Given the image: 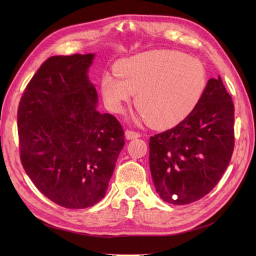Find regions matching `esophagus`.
<instances>
[{
  "instance_id": "1",
  "label": "esophagus",
  "mask_w": 256,
  "mask_h": 256,
  "mask_svg": "<svg viewBox=\"0 0 256 256\" xmlns=\"http://www.w3.org/2000/svg\"><path fill=\"white\" fill-rule=\"evenodd\" d=\"M125 136L127 140H132V138H140L141 134L140 132H136V131H132V130H126L125 131Z\"/></svg>"
}]
</instances>
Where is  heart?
I'll list each match as a JSON object with an SVG mask.
<instances>
[{
    "mask_svg": "<svg viewBox=\"0 0 256 256\" xmlns=\"http://www.w3.org/2000/svg\"><path fill=\"white\" fill-rule=\"evenodd\" d=\"M102 80L106 106L122 113L136 92L140 118L157 128L177 125L196 109L206 88L202 62L175 50H152L122 58Z\"/></svg>",
    "mask_w": 256,
    "mask_h": 256,
    "instance_id": "1",
    "label": "heart"
}]
</instances>
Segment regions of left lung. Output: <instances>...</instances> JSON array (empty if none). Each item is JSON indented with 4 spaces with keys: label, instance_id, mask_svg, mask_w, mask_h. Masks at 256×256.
<instances>
[{
    "label": "left lung",
    "instance_id": "left-lung-1",
    "mask_svg": "<svg viewBox=\"0 0 256 256\" xmlns=\"http://www.w3.org/2000/svg\"><path fill=\"white\" fill-rule=\"evenodd\" d=\"M234 150V104L218 79L175 127L150 138L154 188L166 203L186 205L208 194L221 180Z\"/></svg>",
    "mask_w": 256,
    "mask_h": 256
}]
</instances>
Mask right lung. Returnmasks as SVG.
I'll return each mask as SVG.
<instances>
[{
  "mask_svg": "<svg viewBox=\"0 0 256 256\" xmlns=\"http://www.w3.org/2000/svg\"><path fill=\"white\" fill-rule=\"evenodd\" d=\"M94 56L49 58L18 108L23 168L46 198L70 209L104 198L125 144L120 122L97 111L98 95L88 74Z\"/></svg>",
  "mask_w": 256,
  "mask_h": 256,
  "instance_id": "right-lung-1",
  "label": "right lung"
}]
</instances>
